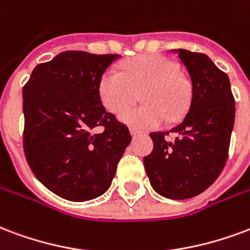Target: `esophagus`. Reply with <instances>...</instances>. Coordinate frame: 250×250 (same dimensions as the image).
<instances>
[{
	"label": "esophagus",
	"mask_w": 250,
	"mask_h": 250,
	"mask_svg": "<svg viewBox=\"0 0 250 250\" xmlns=\"http://www.w3.org/2000/svg\"><path fill=\"white\" fill-rule=\"evenodd\" d=\"M130 132H131V135H132V136H134V138H135V136H138V135L140 134L139 131H138V130H135V128H131Z\"/></svg>",
	"instance_id": "34e87169"
}]
</instances>
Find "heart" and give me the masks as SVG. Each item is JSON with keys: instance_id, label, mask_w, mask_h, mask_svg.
<instances>
[{"instance_id": "1", "label": "heart", "mask_w": 250, "mask_h": 250, "mask_svg": "<svg viewBox=\"0 0 250 250\" xmlns=\"http://www.w3.org/2000/svg\"><path fill=\"white\" fill-rule=\"evenodd\" d=\"M122 68V73L107 70L102 75L99 97L110 112L120 114L142 91L146 104L123 112L120 119L125 123L152 130L186 114L191 91L175 61L160 54H143L125 61Z\"/></svg>"}]
</instances>
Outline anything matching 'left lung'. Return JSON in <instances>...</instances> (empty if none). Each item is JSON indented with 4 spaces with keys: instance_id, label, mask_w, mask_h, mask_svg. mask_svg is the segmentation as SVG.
<instances>
[{
    "instance_id": "obj_1",
    "label": "left lung",
    "mask_w": 250,
    "mask_h": 250,
    "mask_svg": "<svg viewBox=\"0 0 250 250\" xmlns=\"http://www.w3.org/2000/svg\"><path fill=\"white\" fill-rule=\"evenodd\" d=\"M191 77L187 115L169 131L151 132L152 152L143 163L159 195L184 200L209 188L228 160L234 123V98L227 74L203 53L177 49ZM171 133L175 138H169Z\"/></svg>"
}]
</instances>
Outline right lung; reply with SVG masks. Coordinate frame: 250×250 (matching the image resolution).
Instances as JSON below:
<instances>
[{"label":"right lung","mask_w":250,"mask_h":250,"mask_svg":"<svg viewBox=\"0 0 250 250\" xmlns=\"http://www.w3.org/2000/svg\"><path fill=\"white\" fill-rule=\"evenodd\" d=\"M119 57L63 51L37 64L23 86L27 164L62 199L86 201L104 193L130 144L128 127L99 97L102 75Z\"/></svg>","instance_id":"obj_1"}]
</instances>
